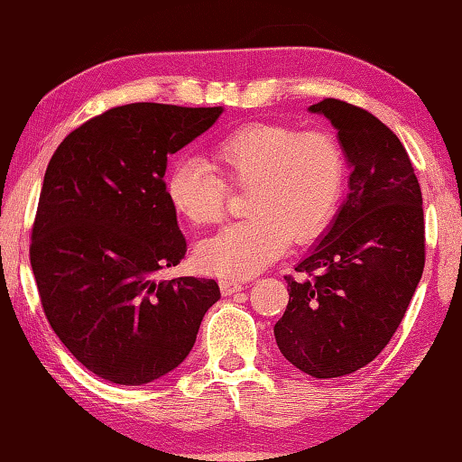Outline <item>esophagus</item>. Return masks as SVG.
I'll use <instances>...</instances> for the list:
<instances>
[{
  "label": "esophagus",
  "mask_w": 462,
  "mask_h": 462,
  "mask_svg": "<svg viewBox=\"0 0 462 462\" xmlns=\"http://www.w3.org/2000/svg\"><path fill=\"white\" fill-rule=\"evenodd\" d=\"M220 288H222V294H224V296H230V294H234V292L244 291V288H246V284L240 282V280L224 278V280H220Z\"/></svg>",
  "instance_id": "1"
}]
</instances>
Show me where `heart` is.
I'll return each instance as SVG.
<instances>
[{"instance_id": "heart-1", "label": "heart", "mask_w": 462, "mask_h": 462, "mask_svg": "<svg viewBox=\"0 0 462 462\" xmlns=\"http://www.w3.org/2000/svg\"><path fill=\"white\" fill-rule=\"evenodd\" d=\"M212 166L178 160L166 178V196L188 224L206 228L224 220L228 186L246 189L248 220L232 224L198 246L200 264L220 276L248 278L298 244L328 228L345 192L346 162L327 132L254 122L214 143Z\"/></svg>"}]
</instances>
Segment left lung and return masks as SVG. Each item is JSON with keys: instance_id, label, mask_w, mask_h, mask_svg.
<instances>
[{"instance_id": "left-lung-1", "label": "left lung", "mask_w": 462, "mask_h": 462, "mask_svg": "<svg viewBox=\"0 0 462 462\" xmlns=\"http://www.w3.org/2000/svg\"><path fill=\"white\" fill-rule=\"evenodd\" d=\"M338 130L350 194L327 236L284 276L276 345L314 378H337L381 355L404 319L424 268L422 194L396 134L363 107L324 97L310 106Z\"/></svg>"}]
</instances>
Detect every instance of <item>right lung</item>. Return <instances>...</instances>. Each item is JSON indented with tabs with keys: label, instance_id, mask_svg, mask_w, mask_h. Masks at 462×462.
Listing matches in <instances>:
<instances>
[{
	"label": "right lung",
	"instance_id": "obj_1",
	"mask_svg": "<svg viewBox=\"0 0 462 462\" xmlns=\"http://www.w3.org/2000/svg\"><path fill=\"white\" fill-rule=\"evenodd\" d=\"M220 114L117 106L68 134L45 170L30 244L42 309L104 381L140 386L174 370L220 298L210 278H156L188 250L166 196L168 156Z\"/></svg>",
	"mask_w": 462,
	"mask_h": 462
}]
</instances>
